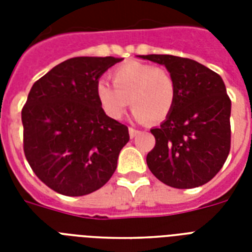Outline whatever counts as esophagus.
Here are the masks:
<instances>
[{
	"label": "esophagus",
	"instance_id": "34e87169",
	"mask_svg": "<svg viewBox=\"0 0 252 252\" xmlns=\"http://www.w3.org/2000/svg\"><path fill=\"white\" fill-rule=\"evenodd\" d=\"M138 132H140V130H137V129H136V128H133V126H129V136H130V138L136 137V136H137V134H138Z\"/></svg>",
	"mask_w": 252,
	"mask_h": 252
}]
</instances>
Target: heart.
<instances>
[{
	"label": "heart",
	"instance_id": "obj_1",
	"mask_svg": "<svg viewBox=\"0 0 252 252\" xmlns=\"http://www.w3.org/2000/svg\"><path fill=\"white\" fill-rule=\"evenodd\" d=\"M111 78L114 86L104 81L96 85L99 103L111 118H122L128 104L138 122L161 123L171 114L176 87L166 69L129 61L115 69Z\"/></svg>",
	"mask_w": 252,
	"mask_h": 252
}]
</instances>
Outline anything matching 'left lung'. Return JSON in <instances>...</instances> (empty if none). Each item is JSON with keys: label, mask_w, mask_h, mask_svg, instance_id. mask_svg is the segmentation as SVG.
<instances>
[{"label": "left lung", "mask_w": 252, "mask_h": 252, "mask_svg": "<svg viewBox=\"0 0 252 252\" xmlns=\"http://www.w3.org/2000/svg\"><path fill=\"white\" fill-rule=\"evenodd\" d=\"M138 57L165 65L176 87L171 114L150 129L156 146L146 156L148 167L170 187L186 189L208 183L230 152L231 102L222 78L191 59Z\"/></svg>", "instance_id": "1"}]
</instances>
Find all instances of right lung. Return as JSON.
<instances>
[{
	"instance_id": "1",
	"label": "right lung",
	"mask_w": 252,
	"mask_h": 252,
	"mask_svg": "<svg viewBox=\"0 0 252 252\" xmlns=\"http://www.w3.org/2000/svg\"><path fill=\"white\" fill-rule=\"evenodd\" d=\"M122 59L73 57L32 85L22 110L23 150L39 179L65 196H84L110 180L128 126L107 116L96 85Z\"/></svg>"
}]
</instances>
